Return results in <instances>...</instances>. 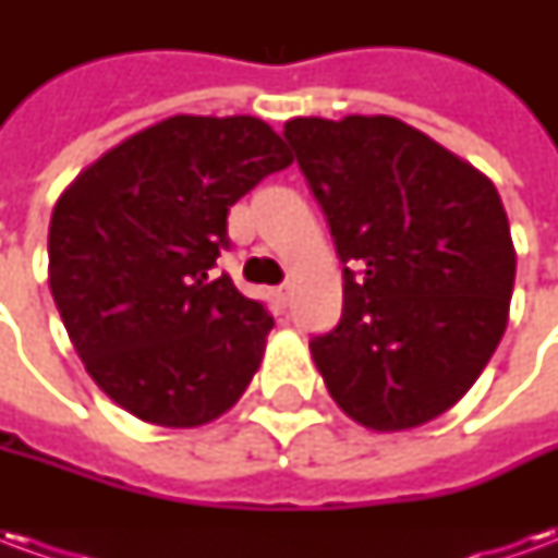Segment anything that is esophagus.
I'll return each mask as SVG.
<instances>
[{
    "label": "esophagus",
    "instance_id": "esophagus-1",
    "mask_svg": "<svg viewBox=\"0 0 558 558\" xmlns=\"http://www.w3.org/2000/svg\"><path fill=\"white\" fill-rule=\"evenodd\" d=\"M290 295H292V287H290V283H280L278 290H275V299H278L280 304L290 302Z\"/></svg>",
    "mask_w": 558,
    "mask_h": 558
}]
</instances>
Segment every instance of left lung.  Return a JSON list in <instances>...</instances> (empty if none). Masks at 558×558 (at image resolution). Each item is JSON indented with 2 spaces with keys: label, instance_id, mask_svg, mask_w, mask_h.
Returning a JSON list of instances; mask_svg holds the SVG:
<instances>
[{
  "label": "left lung",
  "instance_id": "8db88e82",
  "mask_svg": "<svg viewBox=\"0 0 558 558\" xmlns=\"http://www.w3.org/2000/svg\"><path fill=\"white\" fill-rule=\"evenodd\" d=\"M283 137L343 263V314L311 352L371 430L451 410L499 347L517 256L499 191L391 116L290 119Z\"/></svg>",
  "mask_w": 558,
  "mask_h": 558
}]
</instances>
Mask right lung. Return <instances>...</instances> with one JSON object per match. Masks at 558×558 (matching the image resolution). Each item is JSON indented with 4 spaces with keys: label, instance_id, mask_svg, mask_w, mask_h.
<instances>
[{
    "label": "right lung",
    "instance_id": "obj_1",
    "mask_svg": "<svg viewBox=\"0 0 558 558\" xmlns=\"http://www.w3.org/2000/svg\"><path fill=\"white\" fill-rule=\"evenodd\" d=\"M283 140L254 116H172L110 148L50 218V290L104 395L160 427H196L242 398L275 319L227 275V215Z\"/></svg>",
    "mask_w": 558,
    "mask_h": 558
}]
</instances>
